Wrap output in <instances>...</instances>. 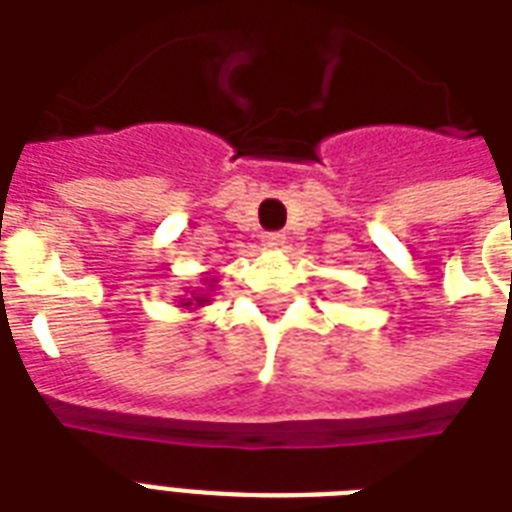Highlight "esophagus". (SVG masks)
Masks as SVG:
<instances>
[{"label":"esophagus","mask_w":512,"mask_h":512,"mask_svg":"<svg viewBox=\"0 0 512 512\" xmlns=\"http://www.w3.org/2000/svg\"><path fill=\"white\" fill-rule=\"evenodd\" d=\"M284 241H287V236H284V233H281V231H268V233H263V244H265V247L279 249L281 244H284Z\"/></svg>","instance_id":"esophagus-1"}]
</instances>
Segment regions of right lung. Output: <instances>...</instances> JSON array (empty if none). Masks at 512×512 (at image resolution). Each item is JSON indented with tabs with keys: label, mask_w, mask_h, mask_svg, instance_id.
Returning a JSON list of instances; mask_svg holds the SVG:
<instances>
[{
	"label": "right lung",
	"mask_w": 512,
	"mask_h": 512,
	"mask_svg": "<svg viewBox=\"0 0 512 512\" xmlns=\"http://www.w3.org/2000/svg\"><path fill=\"white\" fill-rule=\"evenodd\" d=\"M193 300H196V305L207 303V297H193ZM185 305H191V303H185Z\"/></svg>",
	"instance_id": "obj_1"
}]
</instances>
